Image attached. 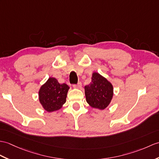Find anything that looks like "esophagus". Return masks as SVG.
I'll return each instance as SVG.
<instances>
[{
	"label": "esophagus",
	"mask_w": 159,
	"mask_h": 159,
	"mask_svg": "<svg viewBox=\"0 0 159 159\" xmlns=\"http://www.w3.org/2000/svg\"><path fill=\"white\" fill-rule=\"evenodd\" d=\"M72 87L74 88H76V89H80L81 87H82V83H81V82H79L77 84H73Z\"/></svg>",
	"instance_id": "esophagus-1"
}]
</instances>
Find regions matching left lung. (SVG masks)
<instances>
[{
	"instance_id": "left-lung-1",
	"label": "left lung",
	"mask_w": 159,
	"mask_h": 159,
	"mask_svg": "<svg viewBox=\"0 0 159 159\" xmlns=\"http://www.w3.org/2000/svg\"><path fill=\"white\" fill-rule=\"evenodd\" d=\"M91 79V82L84 87L86 100L92 108L104 110L111 102L113 87L97 72L93 74Z\"/></svg>"
}]
</instances>
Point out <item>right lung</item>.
<instances>
[{
  "label": "right lung",
  "mask_w": 159,
  "mask_h": 159,
  "mask_svg": "<svg viewBox=\"0 0 159 159\" xmlns=\"http://www.w3.org/2000/svg\"><path fill=\"white\" fill-rule=\"evenodd\" d=\"M69 88L66 84L59 83L55 78L51 77L40 89V104L48 112L59 110L66 102Z\"/></svg>",
  "instance_id": "1"
}]
</instances>
